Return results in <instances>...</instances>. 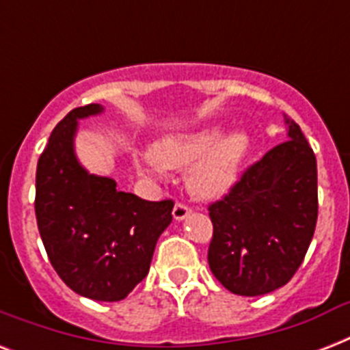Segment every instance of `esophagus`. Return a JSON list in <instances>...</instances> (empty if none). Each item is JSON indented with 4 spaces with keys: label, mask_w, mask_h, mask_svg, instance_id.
Here are the masks:
<instances>
[{
    "label": "esophagus",
    "mask_w": 350,
    "mask_h": 350,
    "mask_svg": "<svg viewBox=\"0 0 350 350\" xmlns=\"http://www.w3.org/2000/svg\"><path fill=\"white\" fill-rule=\"evenodd\" d=\"M191 216V208L187 207V205H183V203H176L174 208H172V218L176 219V221H183L185 218H189Z\"/></svg>",
    "instance_id": "esophagus-1"
}]
</instances>
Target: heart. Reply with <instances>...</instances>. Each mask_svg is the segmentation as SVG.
<instances>
[{"label":"heart","instance_id":"1","mask_svg":"<svg viewBox=\"0 0 350 350\" xmlns=\"http://www.w3.org/2000/svg\"><path fill=\"white\" fill-rule=\"evenodd\" d=\"M250 150V136L245 131L225 134L219 125L174 134L159 139L154 147L156 159L169 169L189 170V187L200 198H218L238 181L239 170ZM142 174L159 178V167L152 158L136 159Z\"/></svg>","mask_w":350,"mask_h":350}]
</instances>
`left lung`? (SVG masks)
I'll list each match as a JSON object with an SVG mask.
<instances>
[{
  "label": "left lung",
  "instance_id": "left-lung-1",
  "mask_svg": "<svg viewBox=\"0 0 350 350\" xmlns=\"http://www.w3.org/2000/svg\"><path fill=\"white\" fill-rule=\"evenodd\" d=\"M285 118L287 142L250 167L229 196L213 203L208 267L239 296L283 287L301 265L318 219L316 156L304 132Z\"/></svg>",
  "mask_w": 350,
  "mask_h": 350
}]
</instances>
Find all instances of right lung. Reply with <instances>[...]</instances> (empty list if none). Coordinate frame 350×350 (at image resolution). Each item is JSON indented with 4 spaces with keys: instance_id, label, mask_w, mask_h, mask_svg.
Listing matches in <instances>:
<instances>
[{
    "instance_id": "1",
    "label": "right lung",
    "mask_w": 350,
    "mask_h": 350,
    "mask_svg": "<svg viewBox=\"0 0 350 350\" xmlns=\"http://www.w3.org/2000/svg\"><path fill=\"white\" fill-rule=\"evenodd\" d=\"M103 112L100 103L78 107L52 131L36 170V219L49 260L67 287L96 301H120L148 274L174 203L121 192L112 178L81 165L79 121Z\"/></svg>"
}]
</instances>
